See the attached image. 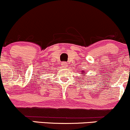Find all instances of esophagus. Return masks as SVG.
<instances>
[{
	"label": "esophagus",
	"mask_w": 130,
	"mask_h": 130,
	"mask_svg": "<svg viewBox=\"0 0 130 130\" xmlns=\"http://www.w3.org/2000/svg\"><path fill=\"white\" fill-rule=\"evenodd\" d=\"M62 68H66V67L68 66V63H67L66 62H62Z\"/></svg>",
	"instance_id": "34e87169"
}]
</instances>
